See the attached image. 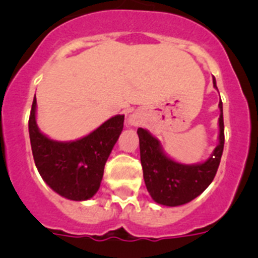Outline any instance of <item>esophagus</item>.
Masks as SVG:
<instances>
[{"mask_svg":"<svg viewBox=\"0 0 258 258\" xmlns=\"http://www.w3.org/2000/svg\"><path fill=\"white\" fill-rule=\"evenodd\" d=\"M129 122H132V124H134V122H136V120H134V118H129Z\"/></svg>","mask_w":258,"mask_h":258,"instance_id":"1","label":"esophagus"}]
</instances>
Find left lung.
Returning <instances> with one entry per match:
<instances>
[{
	"instance_id": "obj_1",
	"label": "left lung",
	"mask_w": 258,
	"mask_h": 258,
	"mask_svg": "<svg viewBox=\"0 0 258 258\" xmlns=\"http://www.w3.org/2000/svg\"><path fill=\"white\" fill-rule=\"evenodd\" d=\"M213 85L217 89L214 77ZM218 107L221 111L218 118V145L211 157L204 163L186 165L172 160L163 151L161 143L150 132L138 127L137 133L140 137L143 178L147 191L157 204L166 207L186 204L199 197L212 183L217 173L225 145L222 102H220Z\"/></svg>"
}]
</instances>
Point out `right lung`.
<instances>
[{"instance_id":"right-lung-1","label":"right lung","mask_w":258,"mask_h":258,"mask_svg":"<svg viewBox=\"0 0 258 258\" xmlns=\"http://www.w3.org/2000/svg\"><path fill=\"white\" fill-rule=\"evenodd\" d=\"M124 127V115H116L94 132L71 142L47 138L36 122V97L28 129L35 164L42 179L60 197L83 202L99 190L106 161Z\"/></svg>"}]
</instances>
